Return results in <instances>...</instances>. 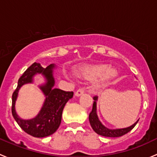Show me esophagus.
Here are the masks:
<instances>
[{
    "mask_svg": "<svg viewBox=\"0 0 157 157\" xmlns=\"http://www.w3.org/2000/svg\"><path fill=\"white\" fill-rule=\"evenodd\" d=\"M84 92H85V90H84V88H79V89L77 90L76 92H75V95L76 97H79V96H81V95H82V94L84 93Z\"/></svg>",
    "mask_w": 157,
    "mask_h": 157,
    "instance_id": "esophagus-1",
    "label": "esophagus"
}]
</instances>
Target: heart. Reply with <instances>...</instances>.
Masks as SVG:
<instances>
[{"instance_id":"heart-1","label":"heart","mask_w":157,"mask_h":157,"mask_svg":"<svg viewBox=\"0 0 157 157\" xmlns=\"http://www.w3.org/2000/svg\"><path fill=\"white\" fill-rule=\"evenodd\" d=\"M76 74L80 78L85 79H94L101 75V80L98 82V85H99L115 76L116 70L109 68L106 64L84 65L77 68Z\"/></svg>"}]
</instances>
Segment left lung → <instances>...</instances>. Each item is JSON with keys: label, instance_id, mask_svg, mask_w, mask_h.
I'll return each mask as SVG.
<instances>
[{"label": "left lung", "instance_id": "left-lung-1", "mask_svg": "<svg viewBox=\"0 0 157 157\" xmlns=\"http://www.w3.org/2000/svg\"><path fill=\"white\" fill-rule=\"evenodd\" d=\"M98 97H94L93 99L94 100L93 103V108L92 111L89 114V122L91 128L93 130L96 132L97 134L100 135H102L104 137H110V138H117V137H121L122 135H125L128 132H130L134 127L138 123V120L135 123L128 128H116V129H109L108 128L105 127L104 125L101 123L98 118V114H97V101H98Z\"/></svg>", "mask_w": 157, "mask_h": 157}]
</instances>
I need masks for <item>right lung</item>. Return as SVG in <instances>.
<instances>
[{
  "instance_id": "1",
  "label": "right lung",
  "mask_w": 157,
  "mask_h": 157,
  "mask_svg": "<svg viewBox=\"0 0 157 157\" xmlns=\"http://www.w3.org/2000/svg\"><path fill=\"white\" fill-rule=\"evenodd\" d=\"M54 64H51L47 68H43L40 63H34L25 71L18 81L17 89L12 96V114L21 128L29 135L35 138H44L54 134L61 123L62 113L66 103L73 97L72 91H65L54 88L55 80L53 75ZM39 73L44 75L46 82L40 86L45 96V100L41 110L35 118L22 120L16 114L15 109V101L18 92L23 84L33 82V77Z\"/></svg>"
}]
</instances>
